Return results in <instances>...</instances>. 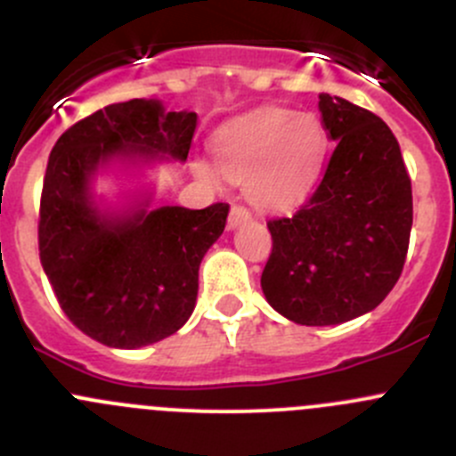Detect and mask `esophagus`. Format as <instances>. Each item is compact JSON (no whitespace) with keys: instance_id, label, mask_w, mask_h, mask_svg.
I'll use <instances>...</instances> for the list:
<instances>
[{"instance_id":"34e87169","label":"esophagus","mask_w":456,"mask_h":456,"mask_svg":"<svg viewBox=\"0 0 456 456\" xmlns=\"http://www.w3.org/2000/svg\"><path fill=\"white\" fill-rule=\"evenodd\" d=\"M251 218V211L247 209L245 205H233L232 211H229V220H227V227L229 229H236L238 224L247 223Z\"/></svg>"}]
</instances>
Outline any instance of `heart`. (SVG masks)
Segmentation results:
<instances>
[{
  "instance_id": "obj_1",
  "label": "heart",
  "mask_w": 456,
  "mask_h": 456,
  "mask_svg": "<svg viewBox=\"0 0 456 456\" xmlns=\"http://www.w3.org/2000/svg\"><path fill=\"white\" fill-rule=\"evenodd\" d=\"M329 151V134L315 114L265 108L229 123L216 134L214 156L232 181H247V196L257 205L282 207L314 187ZM207 183L218 172L207 160L196 163Z\"/></svg>"
}]
</instances>
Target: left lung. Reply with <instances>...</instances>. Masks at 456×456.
Returning a JSON list of instances; mask_svg holds the SVG:
<instances>
[{"mask_svg":"<svg viewBox=\"0 0 456 456\" xmlns=\"http://www.w3.org/2000/svg\"><path fill=\"white\" fill-rule=\"evenodd\" d=\"M335 150L309 200L266 223L271 256L262 291L296 324L329 326L375 309L397 284L412 227L402 150L377 114L320 94Z\"/></svg>","mask_w":456,"mask_h":456,"instance_id":"8db88e82","label":"left lung"}]
</instances>
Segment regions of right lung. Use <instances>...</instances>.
Here are the masks:
<instances>
[{
    "mask_svg": "<svg viewBox=\"0 0 456 456\" xmlns=\"http://www.w3.org/2000/svg\"><path fill=\"white\" fill-rule=\"evenodd\" d=\"M196 112L132 99L68 127L50 151L39 205V260L59 306L87 338L141 348L176 333L196 306L202 256L227 224L229 205L159 207L108 218L90 178L114 156L185 160Z\"/></svg>",
    "mask_w": 456,
    "mask_h": 456,
    "instance_id": "right-lung-1",
    "label": "right lung"
}]
</instances>
